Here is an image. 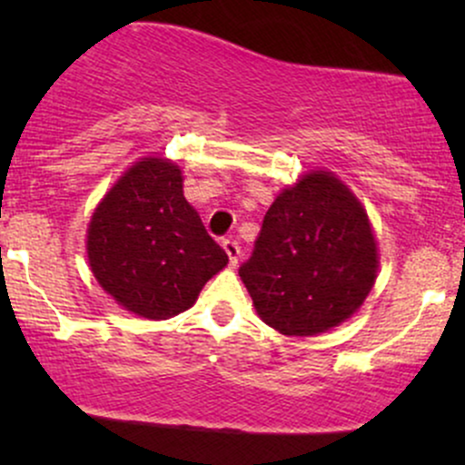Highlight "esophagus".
Returning <instances> with one entry per match:
<instances>
[{
    "label": "esophagus",
    "mask_w": 465,
    "mask_h": 465,
    "mask_svg": "<svg viewBox=\"0 0 465 465\" xmlns=\"http://www.w3.org/2000/svg\"><path fill=\"white\" fill-rule=\"evenodd\" d=\"M223 249H225V253L229 255V264L236 266L238 264V258H240V244L236 240H223Z\"/></svg>",
    "instance_id": "34e87169"
}]
</instances>
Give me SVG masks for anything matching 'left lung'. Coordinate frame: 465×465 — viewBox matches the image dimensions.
<instances>
[{"instance_id": "8db88e82", "label": "left lung", "mask_w": 465, "mask_h": 465, "mask_svg": "<svg viewBox=\"0 0 465 465\" xmlns=\"http://www.w3.org/2000/svg\"><path fill=\"white\" fill-rule=\"evenodd\" d=\"M376 271V240L361 203L330 173H311L269 207L238 273L266 325L312 336L359 311Z\"/></svg>"}]
</instances>
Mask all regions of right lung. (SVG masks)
<instances>
[{"mask_svg": "<svg viewBox=\"0 0 465 465\" xmlns=\"http://www.w3.org/2000/svg\"><path fill=\"white\" fill-rule=\"evenodd\" d=\"M95 280L126 311L168 319L188 311L229 262L183 196L179 165L148 157L104 196L87 232Z\"/></svg>", "mask_w": 465, "mask_h": 465, "instance_id": "add662e5", "label": "right lung"}]
</instances>
